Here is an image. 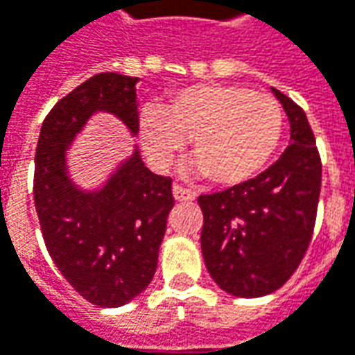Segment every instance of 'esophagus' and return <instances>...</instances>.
Returning <instances> with one entry per match:
<instances>
[{
    "mask_svg": "<svg viewBox=\"0 0 355 355\" xmlns=\"http://www.w3.org/2000/svg\"><path fill=\"white\" fill-rule=\"evenodd\" d=\"M173 196L178 202H192V200H196V192H192V190H188V188L182 187H173Z\"/></svg>",
    "mask_w": 355,
    "mask_h": 355,
    "instance_id": "1",
    "label": "esophagus"
}]
</instances>
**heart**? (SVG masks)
Returning <instances> with one entry per match:
<instances>
[{"instance_id":"b5f03b06","label":"heart","mask_w":355,"mask_h":355,"mask_svg":"<svg viewBox=\"0 0 355 355\" xmlns=\"http://www.w3.org/2000/svg\"><path fill=\"white\" fill-rule=\"evenodd\" d=\"M282 130L284 110L274 96L221 83L182 87L161 110L139 116L141 144L153 163L168 165L190 139L196 173L219 187H237L262 173Z\"/></svg>"}]
</instances>
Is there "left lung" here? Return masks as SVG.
I'll list each match as a JSON object with an SVG mask.
<instances>
[{
    "label": "left lung",
    "instance_id": "1",
    "mask_svg": "<svg viewBox=\"0 0 355 355\" xmlns=\"http://www.w3.org/2000/svg\"><path fill=\"white\" fill-rule=\"evenodd\" d=\"M289 120L284 155L259 177L198 198L200 235L209 276L235 297L279 289L309 247L320 194V157L305 112L272 89Z\"/></svg>",
    "mask_w": 355,
    "mask_h": 355
}]
</instances>
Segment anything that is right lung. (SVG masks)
<instances>
[{"mask_svg":"<svg viewBox=\"0 0 355 355\" xmlns=\"http://www.w3.org/2000/svg\"><path fill=\"white\" fill-rule=\"evenodd\" d=\"M137 81L120 73L87 79L48 112L36 146L35 208L46 248L71 288L98 307H122L149 286L175 204L173 180L151 173L137 146L98 188L69 177L67 153L96 112L137 136Z\"/></svg>","mask_w":355,"mask_h":355,"instance_id":"1","label":"right lung"}]
</instances>
